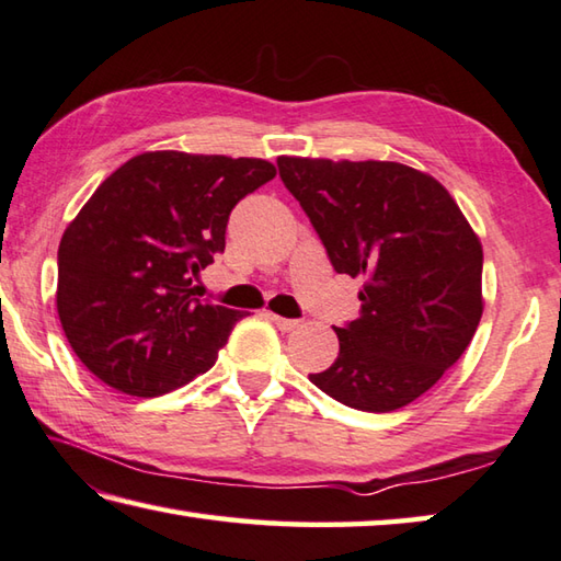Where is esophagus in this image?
I'll use <instances>...</instances> for the list:
<instances>
[{"mask_svg":"<svg viewBox=\"0 0 561 561\" xmlns=\"http://www.w3.org/2000/svg\"><path fill=\"white\" fill-rule=\"evenodd\" d=\"M270 319H272V323L277 325V329L284 331V333L297 331L299 325H301V321H297V319H284V316H277V313H270Z\"/></svg>","mask_w":561,"mask_h":561,"instance_id":"34e87169","label":"esophagus"}]
</instances>
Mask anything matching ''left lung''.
<instances>
[{"instance_id": "1", "label": "left lung", "mask_w": 561, "mask_h": 561, "mask_svg": "<svg viewBox=\"0 0 561 561\" xmlns=\"http://www.w3.org/2000/svg\"><path fill=\"white\" fill-rule=\"evenodd\" d=\"M279 176L333 270L363 277L339 358L309 380L363 412H394L442 380L483 316V248L451 193L400 161L279 157Z\"/></svg>"}]
</instances>
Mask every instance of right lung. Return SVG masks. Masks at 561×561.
<instances>
[{"instance_id":"right-lung-1","label":"right lung","mask_w":561,"mask_h":561,"mask_svg":"<svg viewBox=\"0 0 561 561\" xmlns=\"http://www.w3.org/2000/svg\"><path fill=\"white\" fill-rule=\"evenodd\" d=\"M277 176L254 157L145 151L110 174L58 245L56 307L98 380L159 397L213 368L245 311L196 299L193 279L226 250L240 198Z\"/></svg>"}]
</instances>
